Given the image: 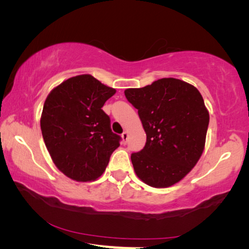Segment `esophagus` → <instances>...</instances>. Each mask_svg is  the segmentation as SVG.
Wrapping results in <instances>:
<instances>
[{
  "label": "esophagus",
  "mask_w": 249,
  "mask_h": 249,
  "mask_svg": "<svg viewBox=\"0 0 249 249\" xmlns=\"http://www.w3.org/2000/svg\"><path fill=\"white\" fill-rule=\"evenodd\" d=\"M127 138H128V133L127 132H124L122 134V140H123V144H126L127 142Z\"/></svg>",
  "instance_id": "esophagus-1"
}]
</instances>
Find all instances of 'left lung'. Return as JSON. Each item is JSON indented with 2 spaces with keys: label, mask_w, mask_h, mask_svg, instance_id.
I'll list each match as a JSON object with an SVG mask.
<instances>
[{
  "label": "left lung",
  "mask_w": 249,
  "mask_h": 249,
  "mask_svg": "<svg viewBox=\"0 0 249 249\" xmlns=\"http://www.w3.org/2000/svg\"><path fill=\"white\" fill-rule=\"evenodd\" d=\"M124 93L138 109L147 136L144 148L130 156L135 172L150 187H171L203 153L210 121L203 98L192 84L175 78Z\"/></svg>",
  "instance_id": "obj_1"
}]
</instances>
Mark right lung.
<instances>
[{
	"mask_svg": "<svg viewBox=\"0 0 249 249\" xmlns=\"http://www.w3.org/2000/svg\"><path fill=\"white\" fill-rule=\"evenodd\" d=\"M116 90L91 74L69 78L45 101L40 128L56 167L75 181H92L103 174L121 137L112 132L102 109Z\"/></svg>",
	"mask_w": 249,
	"mask_h": 249,
	"instance_id": "right-lung-1",
	"label": "right lung"
}]
</instances>
